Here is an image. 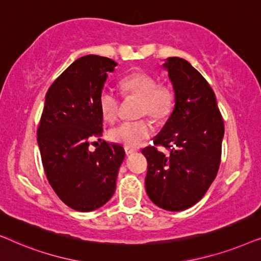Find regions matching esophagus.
I'll list each match as a JSON object with an SVG mask.
<instances>
[{"label":"esophagus","mask_w":261,"mask_h":261,"mask_svg":"<svg viewBox=\"0 0 261 261\" xmlns=\"http://www.w3.org/2000/svg\"><path fill=\"white\" fill-rule=\"evenodd\" d=\"M124 152H126V154H132V153L137 152V149L132 147H124Z\"/></svg>","instance_id":"1"}]
</instances>
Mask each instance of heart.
<instances>
[{
	"label": "heart",
	"mask_w": 261,
	"mask_h": 261,
	"mask_svg": "<svg viewBox=\"0 0 261 261\" xmlns=\"http://www.w3.org/2000/svg\"><path fill=\"white\" fill-rule=\"evenodd\" d=\"M121 88L126 96H134L140 99L138 115H147L154 121L162 122L173 112L176 95L170 85L158 84L149 73L133 72L121 81ZM98 106L103 119L114 121L119 112V98L110 89H103L98 96ZM154 132L151 121L141 119L124 121L112 128L109 132L110 140L126 147H138L151 137Z\"/></svg>",
	"instance_id": "obj_1"
}]
</instances>
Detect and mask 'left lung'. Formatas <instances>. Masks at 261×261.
Listing matches in <instances>:
<instances>
[{"instance_id": "left-lung-1", "label": "left lung", "mask_w": 261, "mask_h": 261, "mask_svg": "<svg viewBox=\"0 0 261 261\" xmlns=\"http://www.w3.org/2000/svg\"><path fill=\"white\" fill-rule=\"evenodd\" d=\"M164 67L173 85V112L154 146L142 149L147 159L146 191L155 205L180 212L196 204L215 179L221 163L223 119L204 77L178 57ZM158 145L169 153L160 152Z\"/></svg>"}]
</instances>
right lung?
<instances>
[{"instance_id":"obj_1","label":"right lung","mask_w":261,"mask_h":261,"mask_svg":"<svg viewBox=\"0 0 261 261\" xmlns=\"http://www.w3.org/2000/svg\"><path fill=\"white\" fill-rule=\"evenodd\" d=\"M117 64L89 55L71 64L49 87L45 97L38 145L46 177L57 196L77 212H92L112 198L122 146L101 141L94 152L88 145L101 141L103 116L98 96Z\"/></svg>"}]
</instances>
